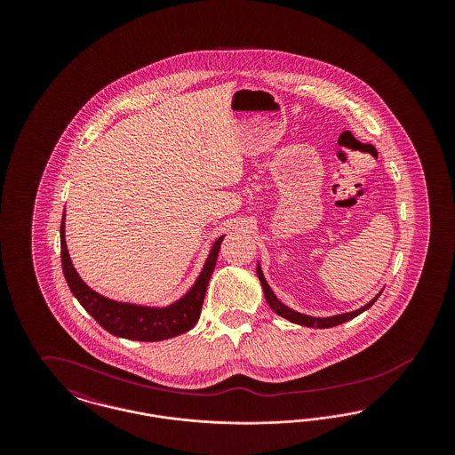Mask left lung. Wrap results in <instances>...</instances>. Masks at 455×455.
Instances as JSON below:
<instances>
[{"label": "left lung", "instance_id": "obj_1", "mask_svg": "<svg viewBox=\"0 0 455 455\" xmlns=\"http://www.w3.org/2000/svg\"><path fill=\"white\" fill-rule=\"evenodd\" d=\"M258 276H259V282L260 284H262V290H264L266 302L269 303V307H271L278 315L288 319L290 323L307 325V327H319V329H324V327H334V325L343 324V323H347V321L355 319V317L360 315L362 312H365V310L370 308V307L375 303V300L380 297V293H379L373 300H370L365 307H362V308H358V310H355V312H347V314H341V315H332V317H310V315H305V314L291 310L290 307H286L284 303L280 302V300L276 299V295L273 293L271 286L267 284L264 275H262V271H260L259 264H258Z\"/></svg>", "mask_w": 455, "mask_h": 455}]
</instances>
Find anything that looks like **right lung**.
I'll list each match as a JSON object with an SVG mask.
<instances>
[{"instance_id":"add662e5","label":"right lung","mask_w":455,"mask_h":455,"mask_svg":"<svg viewBox=\"0 0 455 455\" xmlns=\"http://www.w3.org/2000/svg\"><path fill=\"white\" fill-rule=\"evenodd\" d=\"M223 237L217 238L195 286L177 302L155 308L134 303L116 302L88 288L73 267L65 240V217L61 221V262L66 283L76 300L108 332L132 341H162L195 327L204 302L208 282L215 271Z\"/></svg>"}]
</instances>
